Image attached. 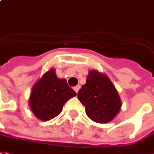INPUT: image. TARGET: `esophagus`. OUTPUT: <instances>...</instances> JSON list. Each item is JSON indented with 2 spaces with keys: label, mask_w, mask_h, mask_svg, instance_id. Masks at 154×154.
I'll return each mask as SVG.
<instances>
[{
  "label": "esophagus",
  "mask_w": 154,
  "mask_h": 154,
  "mask_svg": "<svg viewBox=\"0 0 154 154\" xmlns=\"http://www.w3.org/2000/svg\"><path fill=\"white\" fill-rule=\"evenodd\" d=\"M79 89H80V86L79 85H77V86H75V87H74V89H75V91L76 93H78V91H79Z\"/></svg>",
  "instance_id": "1"
}]
</instances>
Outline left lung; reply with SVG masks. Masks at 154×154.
I'll use <instances>...</instances> for the list:
<instances>
[{"label": "left lung", "instance_id": "1", "mask_svg": "<svg viewBox=\"0 0 154 154\" xmlns=\"http://www.w3.org/2000/svg\"><path fill=\"white\" fill-rule=\"evenodd\" d=\"M77 96L88 117L96 123H109L120 110V99L114 85L106 75L94 69L89 71Z\"/></svg>", "mask_w": 154, "mask_h": 154}]
</instances>
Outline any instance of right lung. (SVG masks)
Returning a JSON list of instances; mask_svg holds the SVG:
<instances>
[{
  "label": "right lung",
  "mask_w": 154,
  "mask_h": 154,
  "mask_svg": "<svg viewBox=\"0 0 154 154\" xmlns=\"http://www.w3.org/2000/svg\"><path fill=\"white\" fill-rule=\"evenodd\" d=\"M75 95L66 79L57 78L51 69L32 88L29 100L30 109L40 120H51L60 114L66 101Z\"/></svg>",
  "instance_id": "1"
}]
</instances>
